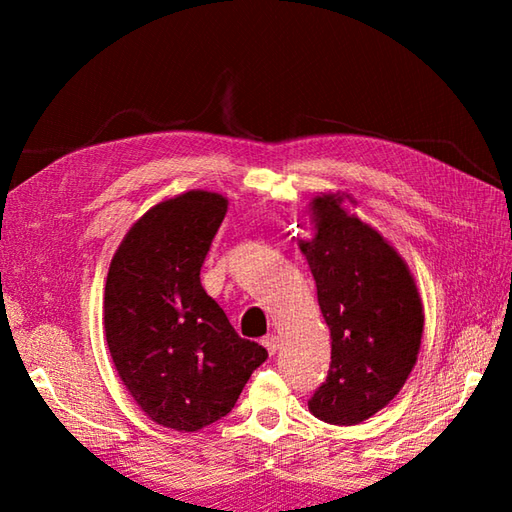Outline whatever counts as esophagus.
<instances>
[{
	"label": "esophagus",
	"instance_id": "esophagus-1",
	"mask_svg": "<svg viewBox=\"0 0 512 512\" xmlns=\"http://www.w3.org/2000/svg\"><path fill=\"white\" fill-rule=\"evenodd\" d=\"M262 345L266 347L268 354L273 356V354H277V350H279V339H277L275 334H268V336H264V339H262Z\"/></svg>",
	"mask_w": 512,
	"mask_h": 512
}]
</instances>
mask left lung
<instances>
[{"instance_id":"obj_1","label":"left lung","mask_w":512,"mask_h":512,"mask_svg":"<svg viewBox=\"0 0 512 512\" xmlns=\"http://www.w3.org/2000/svg\"><path fill=\"white\" fill-rule=\"evenodd\" d=\"M347 202L356 204L341 191L314 195V235L299 239L332 339L328 378L308 407L343 427L372 418L396 398L418 361L424 330L407 262Z\"/></svg>"}]
</instances>
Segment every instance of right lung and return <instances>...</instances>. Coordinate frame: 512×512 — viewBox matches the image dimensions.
<instances>
[{
  "mask_svg": "<svg viewBox=\"0 0 512 512\" xmlns=\"http://www.w3.org/2000/svg\"><path fill=\"white\" fill-rule=\"evenodd\" d=\"M226 209L222 193L202 189L154 204L123 237L105 281L103 325L116 372L147 418L173 431L226 416L268 358L200 284Z\"/></svg>",
  "mask_w": 512,
  "mask_h": 512,
  "instance_id": "add662e5",
  "label": "right lung"
}]
</instances>
